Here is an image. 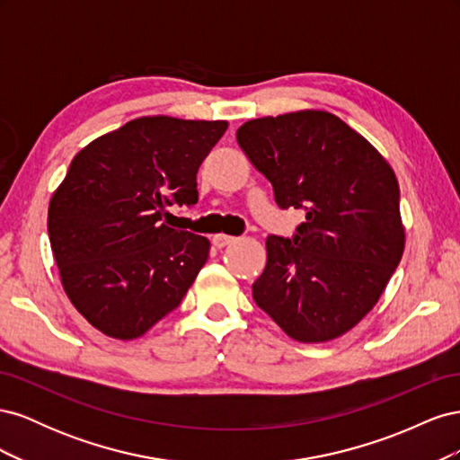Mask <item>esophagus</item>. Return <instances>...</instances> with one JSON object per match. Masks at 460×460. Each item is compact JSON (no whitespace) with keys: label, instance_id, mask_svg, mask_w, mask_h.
Wrapping results in <instances>:
<instances>
[{"label":"esophagus","instance_id":"obj_1","mask_svg":"<svg viewBox=\"0 0 460 460\" xmlns=\"http://www.w3.org/2000/svg\"><path fill=\"white\" fill-rule=\"evenodd\" d=\"M234 242H235V238H234V235H228V234H217V235H213V243H215V247H218V249L226 247V245H230V243H234Z\"/></svg>","mask_w":460,"mask_h":460}]
</instances>
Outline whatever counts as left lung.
<instances>
[{
	"label": "left lung",
	"mask_w": 460,
	"mask_h": 460,
	"mask_svg": "<svg viewBox=\"0 0 460 460\" xmlns=\"http://www.w3.org/2000/svg\"><path fill=\"white\" fill-rule=\"evenodd\" d=\"M235 137L278 207L307 211L294 238H267L255 303L296 341L343 336L378 303L405 249L394 169L328 111L247 120Z\"/></svg>",
	"instance_id": "8db88e82"
}]
</instances>
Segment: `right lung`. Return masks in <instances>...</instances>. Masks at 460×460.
I'll return each mask as SVG.
<instances>
[{
	"label": "right lung",
	"instance_id": "obj_1",
	"mask_svg": "<svg viewBox=\"0 0 460 460\" xmlns=\"http://www.w3.org/2000/svg\"><path fill=\"white\" fill-rule=\"evenodd\" d=\"M226 120L140 117L80 149L48 211L49 243L75 309L136 340L174 311L207 262L205 235L166 225L198 203V171Z\"/></svg>",
	"mask_w": 460,
	"mask_h": 460
}]
</instances>
